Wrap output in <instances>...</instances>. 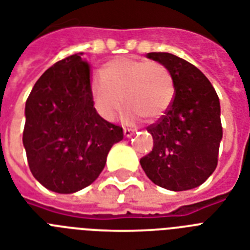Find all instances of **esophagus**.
I'll return each instance as SVG.
<instances>
[{"mask_svg": "<svg viewBox=\"0 0 250 250\" xmlns=\"http://www.w3.org/2000/svg\"><path fill=\"white\" fill-rule=\"evenodd\" d=\"M123 133H125V137H131V136L133 135V133H135V132L132 131V129L125 128V129H123Z\"/></svg>", "mask_w": 250, "mask_h": 250, "instance_id": "34e87169", "label": "esophagus"}]
</instances>
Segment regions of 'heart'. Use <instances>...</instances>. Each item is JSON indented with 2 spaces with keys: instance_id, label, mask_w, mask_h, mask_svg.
<instances>
[{
  "instance_id": "b5f03b06",
  "label": "heart",
  "mask_w": 250,
  "mask_h": 250,
  "mask_svg": "<svg viewBox=\"0 0 250 250\" xmlns=\"http://www.w3.org/2000/svg\"><path fill=\"white\" fill-rule=\"evenodd\" d=\"M95 109L101 118L113 122L127 105V122L145 117L155 121L167 111L174 96L171 70L158 62L117 58L105 64L101 77L90 84Z\"/></svg>"
}]
</instances>
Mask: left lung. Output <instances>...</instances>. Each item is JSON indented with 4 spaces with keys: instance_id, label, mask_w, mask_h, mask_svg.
I'll use <instances>...</instances> for the list:
<instances>
[{
    "instance_id": "left-lung-1",
    "label": "left lung",
    "mask_w": 250,
    "mask_h": 250,
    "mask_svg": "<svg viewBox=\"0 0 250 250\" xmlns=\"http://www.w3.org/2000/svg\"><path fill=\"white\" fill-rule=\"evenodd\" d=\"M146 58L171 70L174 97L164 115L149 125L153 150L140 159L146 176L171 191L198 188L214 172L222 140L220 99L196 66L168 52Z\"/></svg>"
}]
</instances>
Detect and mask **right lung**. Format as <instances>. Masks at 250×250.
<instances>
[{
	"mask_svg": "<svg viewBox=\"0 0 250 250\" xmlns=\"http://www.w3.org/2000/svg\"><path fill=\"white\" fill-rule=\"evenodd\" d=\"M82 54L55 62L40 77L25 103L23 145L34 178L59 194L92 184L123 129L97 114L90 65Z\"/></svg>",
	"mask_w": 250,
	"mask_h": 250,
	"instance_id": "right-lung-1",
	"label": "right lung"
}]
</instances>
